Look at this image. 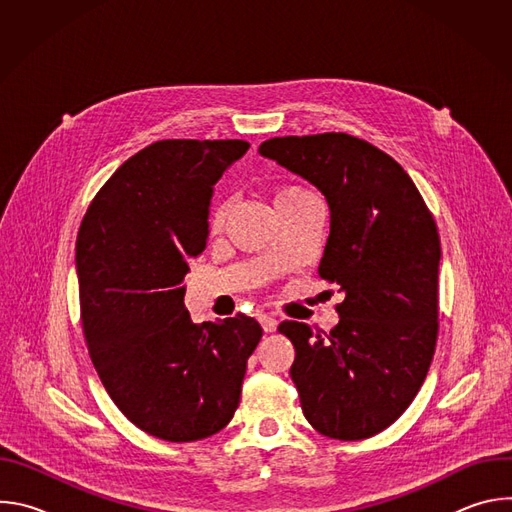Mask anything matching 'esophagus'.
Listing matches in <instances>:
<instances>
[{
    "label": "esophagus",
    "instance_id": "esophagus-1",
    "mask_svg": "<svg viewBox=\"0 0 512 512\" xmlns=\"http://www.w3.org/2000/svg\"><path fill=\"white\" fill-rule=\"evenodd\" d=\"M259 320H261V324H263L265 332H275V328H277V320H275V316H273V314H269V312H261V314H259Z\"/></svg>",
    "mask_w": 512,
    "mask_h": 512
}]
</instances>
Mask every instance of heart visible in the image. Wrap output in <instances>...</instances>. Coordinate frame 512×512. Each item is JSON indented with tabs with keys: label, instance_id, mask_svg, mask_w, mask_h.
<instances>
[{
	"label": "heart",
	"instance_id": "heart-1",
	"mask_svg": "<svg viewBox=\"0 0 512 512\" xmlns=\"http://www.w3.org/2000/svg\"><path fill=\"white\" fill-rule=\"evenodd\" d=\"M304 194H308V192L304 188H300V186H281V188H277L273 192V206L277 208V206L287 204V202L296 200V198H300ZM221 214H223L221 210L214 212V216H212V229H218V225H221Z\"/></svg>",
	"mask_w": 512,
	"mask_h": 512
}]
</instances>
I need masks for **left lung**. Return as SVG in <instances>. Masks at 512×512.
<instances>
[{
    "label": "left lung",
    "instance_id": "8db88e82",
    "mask_svg": "<svg viewBox=\"0 0 512 512\" xmlns=\"http://www.w3.org/2000/svg\"><path fill=\"white\" fill-rule=\"evenodd\" d=\"M330 208L318 273L338 283L340 322L324 332L277 326L296 348L289 375L310 425L354 442L387 429L421 389L435 352L440 233L409 174L348 133L287 135L259 145Z\"/></svg>",
    "mask_w": 512,
    "mask_h": 512
}]
</instances>
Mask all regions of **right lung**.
Returning a JSON list of instances; mask_svg holds the SVG:
<instances>
[{"label": "right lung", "mask_w": 512, "mask_h": 512, "mask_svg": "<svg viewBox=\"0 0 512 512\" xmlns=\"http://www.w3.org/2000/svg\"><path fill=\"white\" fill-rule=\"evenodd\" d=\"M243 139H162L103 184L77 235L81 322L119 411L166 442H196L235 415L263 336L245 314L194 324L184 275L208 237L212 186Z\"/></svg>", "instance_id": "obj_1"}]
</instances>
